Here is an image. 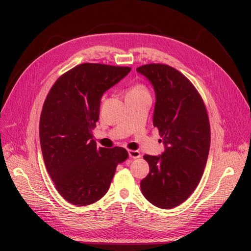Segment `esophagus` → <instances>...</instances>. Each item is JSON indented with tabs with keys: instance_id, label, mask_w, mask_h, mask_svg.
I'll use <instances>...</instances> for the list:
<instances>
[{
	"instance_id": "1",
	"label": "esophagus",
	"mask_w": 251,
	"mask_h": 251,
	"mask_svg": "<svg viewBox=\"0 0 251 251\" xmlns=\"http://www.w3.org/2000/svg\"><path fill=\"white\" fill-rule=\"evenodd\" d=\"M128 156H130L132 159H137L141 157V154L139 151H135V150H128Z\"/></svg>"
}]
</instances>
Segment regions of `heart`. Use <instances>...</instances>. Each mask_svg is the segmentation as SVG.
Instances as JSON below:
<instances>
[{
  "label": "heart",
  "instance_id": "heart-1",
  "mask_svg": "<svg viewBox=\"0 0 251 251\" xmlns=\"http://www.w3.org/2000/svg\"><path fill=\"white\" fill-rule=\"evenodd\" d=\"M128 92H134V93H138V92H146V90H144L143 87L141 86H135L133 87Z\"/></svg>",
  "mask_w": 251,
  "mask_h": 251
}]
</instances>
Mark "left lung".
<instances>
[{
    "instance_id": "left-lung-1",
    "label": "left lung",
    "mask_w": 251,
    "mask_h": 251,
    "mask_svg": "<svg viewBox=\"0 0 251 251\" xmlns=\"http://www.w3.org/2000/svg\"><path fill=\"white\" fill-rule=\"evenodd\" d=\"M136 70L154 88L153 125L164 146L161 155L143 156L150 173L140 188L155 206L173 208L193 194L206 165L210 146L207 112L193 83L173 67L150 64Z\"/></svg>"
}]
</instances>
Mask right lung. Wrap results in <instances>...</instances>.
<instances>
[{
  "label": "right lung",
  "mask_w": 251,
  "mask_h": 251,
  "mask_svg": "<svg viewBox=\"0 0 251 251\" xmlns=\"http://www.w3.org/2000/svg\"><path fill=\"white\" fill-rule=\"evenodd\" d=\"M130 67L81 64L63 74L44 102L40 141L47 172L65 200L77 206L107 194L124 148H98L93 127L103 93L130 73Z\"/></svg>",
  "instance_id": "1"
}]
</instances>
